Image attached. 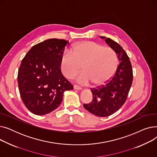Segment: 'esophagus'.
<instances>
[{"label":"esophagus","instance_id":"obj_1","mask_svg":"<svg viewBox=\"0 0 157 157\" xmlns=\"http://www.w3.org/2000/svg\"><path fill=\"white\" fill-rule=\"evenodd\" d=\"M74 90H81L82 89V88L80 87L79 86H78V85H74Z\"/></svg>","mask_w":157,"mask_h":157}]
</instances>
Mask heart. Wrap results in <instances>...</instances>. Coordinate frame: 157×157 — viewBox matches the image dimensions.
<instances>
[{"label": "heart", "mask_w": 157, "mask_h": 157, "mask_svg": "<svg viewBox=\"0 0 157 157\" xmlns=\"http://www.w3.org/2000/svg\"><path fill=\"white\" fill-rule=\"evenodd\" d=\"M118 55L113 49L94 41H83L74 44L71 52L62 53L59 65L61 72L71 78L80 70L83 71L75 77L79 83L101 86L109 81L118 67Z\"/></svg>", "instance_id": "1"}]
</instances>
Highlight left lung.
Returning <instances> with one entry per match:
<instances>
[{
    "label": "left lung",
    "instance_id": "8db88e82",
    "mask_svg": "<svg viewBox=\"0 0 157 157\" xmlns=\"http://www.w3.org/2000/svg\"><path fill=\"white\" fill-rule=\"evenodd\" d=\"M116 52L120 62L114 76L105 85L91 88L92 101L84 104L90 113L99 117H106L117 112L124 104L132 83L133 72L129 57L122 47L110 38L101 36Z\"/></svg>",
    "mask_w": 157,
    "mask_h": 157
}]
</instances>
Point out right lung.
<instances>
[{
    "instance_id": "obj_1",
    "label": "right lung",
    "mask_w": 157,
    "mask_h": 157,
    "mask_svg": "<svg viewBox=\"0 0 157 157\" xmlns=\"http://www.w3.org/2000/svg\"><path fill=\"white\" fill-rule=\"evenodd\" d=\"M69 41L50 39L38 43L23 59L18 72L21 100L26 108L36 115L56 109L65 91L72 85L62 74L59 60Z\"/></svg>"
}]
</instances>
